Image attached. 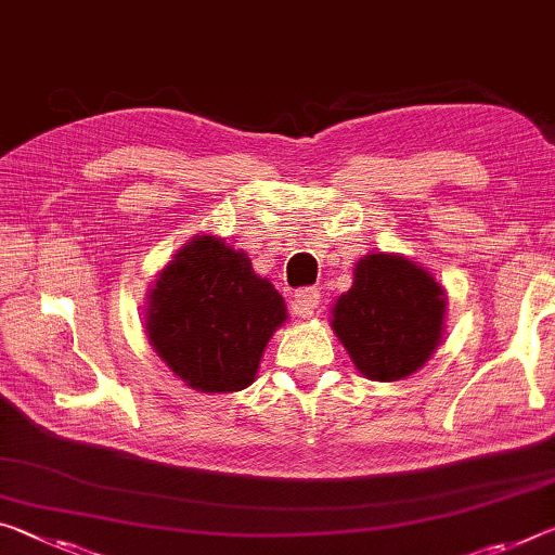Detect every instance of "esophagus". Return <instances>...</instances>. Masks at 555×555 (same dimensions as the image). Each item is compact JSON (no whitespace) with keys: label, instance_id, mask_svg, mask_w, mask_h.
Masks as SVG:
<instances>
[{"label":"esophagus","instance_id":"1","mask_svg":"<svg viewBox=\"0 0 555 555\" xmlns=\"http://www.w3.org/2000/svg\"><path fill=\"white\" fill-rule=\"evenodd\" d=\"M319 298L321 294L315 288H298L292 298V311L298 319H311L315 309H319Z\"/></svg>","mask_w":555,"mask_h":555}]
</instances>
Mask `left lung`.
I'll use <instances>...</instances> for the list:
<instances>
[{
  "label": "left lung",
  "instance_id": "8db88e82",
  "mask_svg": "<svg viewBox=\"0 0 555 555\" xmlns=\"http://www.w3.org/2000/svg\"><path fill=\"white\" fill-rule=\"evenodd\" d=\"M447 292L433 271L402 254L360 257L353 286L336 298L331 328L367 380L417 373L442 343Z\"/></svg>",
  "mask_w": 555,
  "mask_h": 555
}]
</instances>
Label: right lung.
Instances as JSON below:
<instances>
[{
  "instance_id": "1",
  "label": "right lung",
  "mask_w": 555,
  "mask_h": 555,
  "mask_svg": "<svg viewBox=\"0 0 555 555\" xmlns=\"http://www.w3.org/2000/svg\"><path fill=\"white\" fill-rule=\"evenodd\" d=\"M147 340L197 392H236L257 380L286 304L249 257L222 236L197 234L157 271L143 309Z\"/></svg>"
}]
</instances>
